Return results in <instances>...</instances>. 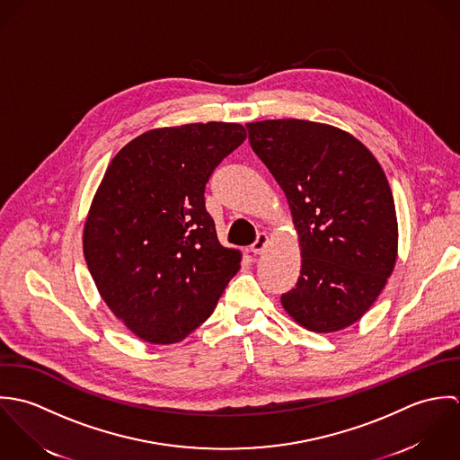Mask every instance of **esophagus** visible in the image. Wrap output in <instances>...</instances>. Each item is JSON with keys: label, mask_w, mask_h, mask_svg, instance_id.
I'll return each instance as SVG.
<instances>
[{"label": "esophagus", "mask_w": 460, "mask_h": 460, "mask_svg": "<svg viewBox=\"0 0 460 460\" xmlns=\"http://www.w3.org/2000/svg\"><path fill=\"white\" fill-rule=\"evenodd\" d=\"M267 245H269V234H267V233H260L258 238H256V242L251 245V251H252L254 254H263L265 249H267Z\"/></svg>", "instance_id": "esophagus-1"}]
</instances>
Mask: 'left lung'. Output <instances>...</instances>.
<instances>
[{
    "label": "left lung",
    "mask_w": 460,
    "mask_h": 460,
    "mask_svg": "<svg viewBox=\"0 0 460 460\" xmlns=\"http://www.w3.org/2000/svg\"><path fill=\"white\" fill-rule=\"evenodd\" d=\"M254 153L284 190L298 231L302 267L280 302L314 332L358 322L396 261L394 200L375 156L352 135L320 122L247 124Z\"/></svg>",
    "instance_id": "1"
}]
</instances>
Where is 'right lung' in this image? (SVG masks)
<instances>
[{"label":"right lung","instance_id":"1","mask_svg":"<svg viewBox=\"0 0 460 460\" xmlns=\"http://www.w3.org/2000/svg\"><path fill=\"white\" fill-rule=\"evenodd\" d=\"M245 138L233 122L162 128L131 140L108 165L84 252L106 305L144 341H181L238 272L242 256L220 245L204 190Z\"/></svg>","mask_w":460,"mask_h":460}]
</instances>
